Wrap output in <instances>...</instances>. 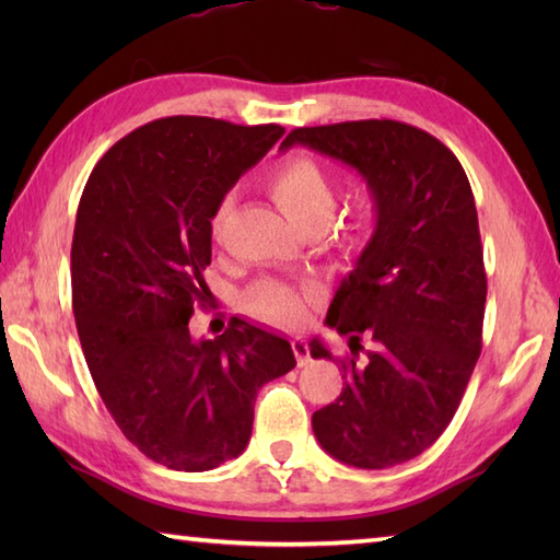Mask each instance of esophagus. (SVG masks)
<instances>
[{
	"mask_svg": "<svg viewBox=\"0 0 560 560\" xmlns=\"http://www.w3.org/2000/svg\"><path fill=\"white\" fill-rule=\"evenodd\" d=\"M291 349L295 353V361L299 365H307V359H311V351H307V343L303 337H293L291 339Z\"/></svg>",
	"mask_w": 560,
	"mask_h": 560,
	"instance_id": "esophagus-1",
	"label": "esophagus"
}]
</instances>
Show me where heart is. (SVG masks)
Here are the masks:
<instances>
[{
  "instance_id": "b5f03b06",
  "label": "heart",
  "mask_w": 560,
  "mask_h": 560,
  "mask_svg": "<svg viewBox=\"0 0 560 560\" xmlns=\"http://www.w3.org/2000/svg\"><path fill=\"white\" fill-rule=\"evenodd\" d=\"M267 192L295 229L303 233L323 231L337 209V180L323 163L311 156H293L279 163L267 177ZM235 213V195H225L211 213L209 231L217 243ZM365 235V223H355L347 233L349 243H359ZM311 303V293L295 291L273 281H261L245 295L247 311L277 327L301 325Z\"/></svg>"
}]
</instances>
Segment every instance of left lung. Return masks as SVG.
I'll list each match as a JSON object with an SVG mask.
<instances>
[{"mask_svg":"<svg viewBox=\"0 0 560 560\" xmlns=\"http://www.w3.org/2000/svg\"><path fill=\"white\" fill-rule=\"evenodd\" d=\"M291 147L349 165L375 209L325 319L349 337L347 383L313 413V431L343 464L395 467L443 435L481 353L486 271L467 173L443 141L397 120L299 127L281 141ZM363 336L374 347L359 362ZM311 355L335 361L319 339Z\"/></svg>","mask_w":560,"mask_h":560,"instance_id":"1","label":"left lung"}]
</instances>
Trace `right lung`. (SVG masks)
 <instances>
[{"label": "right lung", "mask_w": 560, "mask_h": 560, "mask_svg": "<svg viewBox=\"0 0 560 560\" xmlns=\"http://www.w3.org/2000/svg\"><path fill=\"white\" fill-rule=\"evenodd\" d=\"M283 137L279 125L163 117L93 168L71 241V305L93 383L129 443L175 471L243 455L261 385L287 375V337L233 317L195 339L209 299L211 213Z\"/></svg>", "instance_id": "add662e5"}]
</instances>
